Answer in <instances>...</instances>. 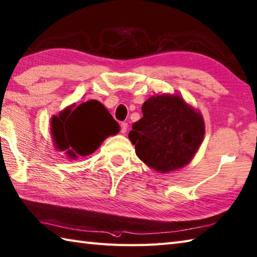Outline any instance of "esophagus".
<instances>
[{"label": "esophagus", "mask_w": 257, "mask_h": 257, "mask_svg": "<svg viewBox=\"0 0 257 257\" xmlns=\"http://www.w3.org/2000/svg\"><path fill=\"white\" fill-rule=\"evenodd\" d=\"M120 127H121V134L127 133V129H128V123L127 122H121Z\"/></svg>", "instance_id": "1"}]
</instances>
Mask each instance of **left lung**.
<instances>
[{
    "instance_id": "left-lung-1",
    "label": "left lung",
    "mask_w": 257,
    "mask_h": 257,
    "mask_svg": "<svg viewBox=\"0 0 257 257\" xmlns=\"http://www.w3.org/2000/svg\"><path fill=\"white\" fill-rule=\"evenodd\" d=\"M142 110L143 118L129 133L138 158L162 174L192 162L205 136L202 113L177 93L153 95Z\"/></svg>"
}]
</instances>
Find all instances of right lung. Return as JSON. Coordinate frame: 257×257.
I'll return each mask as SVG.
<instances>
[{
  "label": "right lung",
  "mask_w": 257,
  "mask_h": 257,
  "mask_svg": "<svg viewBox=\"0 0 257 257\" xmlns=\"http://www.w3.org/2000/svg\"><path fill=\"white\" fill-rule=\"evenodd\" d=\"M120 127L104 105L89 100L75 107L71 104L51 118L54 147L71 159L91 155L105 138L118 134Z\"/></svg>",
  "instance_id": "right-lung-1"
}]
</instances>
